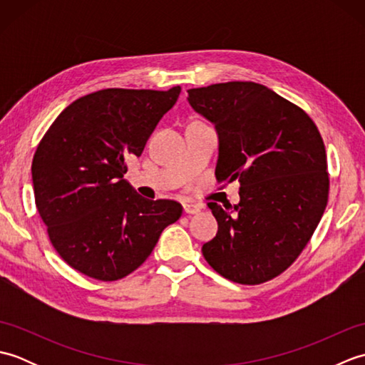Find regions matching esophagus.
<instances>
[{
	"label": "esophagus",
	"instance_id": "obj_1",
	"mask_svg": "<svg viewBox=\"0 0 365 365\" xmlns=\"http://www.w3.org/2000/svg\"><path fill=\"white\" fill-rule=\"evenodd\" d=\"M183 212L187 215H196L200 212V205L196 204H183Z\"/></svg>",
	"mask_w": 365,
	"mask_h": 365
}]
</instances>
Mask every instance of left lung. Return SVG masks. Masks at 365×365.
I'll list each match as a JSON object with an SVG mask.
<instances>
[{
  "mask_svg": "<svg viewBox=\"0 0 365 365\" xmlns=\"http://www.w3.org/2000/svg\"><path fill=\"white\" fill-rule=\"evenodd\" d=\"M192 110L220 139L215 175L240 182V202H208L218 234L202 246L216 273L255 285L297 260L328 204L327 150L309 115L252 81L188 91Z\"/></svg>",
  "mask_w": 365,
  "mask_h": 365,
  "instance_id": "obj_1",
  "label": "left lung"
}]
</instances>
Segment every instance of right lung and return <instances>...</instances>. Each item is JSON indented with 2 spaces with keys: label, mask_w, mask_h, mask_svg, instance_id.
<instances>
[{
  "label": "right lung",
  "mask_w": 365,
  "mask_h": 365,
  "mask_svg": "<svg viewBox=\"0 0 365 365\" xmlns=\"http://www.w3.org/2000/svg\"><path fill=\"white\" fill-rule=\"evenodd\" d=\"M180 91L92 92L38 143L31 166L37 212L54 250L80 273L105 282L125 277L182 216L178 202L144 199L123 178L127 158L143 153Z\"/></svg>",
  "instance_id": "obj_1"
}]
</instances>
